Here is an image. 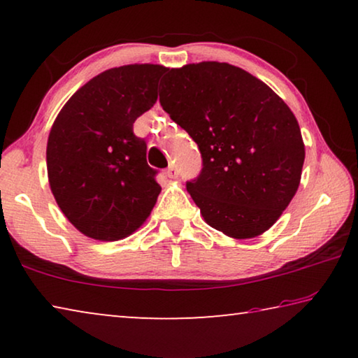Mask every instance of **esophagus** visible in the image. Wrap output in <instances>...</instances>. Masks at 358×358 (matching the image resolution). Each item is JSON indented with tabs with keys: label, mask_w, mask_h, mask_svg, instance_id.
<instances>
[{
	"label": "esophagus",
	"mask_w": 358,
	"mask_h": 358,
	"mask_svg": "<svg viewBox=\"0 0 358 358\" xmlns=\"http://www.w3.org/2000/svg\"><path fill=\"white\" fill-rule=\"evenodd\" d=\"M177 175H178L177 173V169H175L173 166H171V167L167 169V177L169 178H177Z\"/></svg>",
	"instance_id": "34e87169"
}]
</instances>
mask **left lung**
<instances>
[{
    "label": "left lung",
    "mask_w": 358,
    "mask_h": 358,
    "mask_svg": "<svg viewBox=\"0 0 358 358\" xmlns=\"http://www.w3.org/2000/svg\"><path fill=\"white\" fill-rule=\"evenodd\" d=\"M159 102L202 153L186 185L203 221L246 240L280 220L299 189L305 143L299 121L268 85L229 63L169 69Z\"/></svg>",
    "instance_id": "1"
}]
</instances>
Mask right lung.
Here are the masks:
<instances>
[{"instance_id":"obj_1","label":"right lung","mask_w":358,"mask_h":358,"mask_svg":"<svg viewBox=\"0 0 358 358\" xmlns=\"http://www.w3.org/2000/svg\"><path fill=\"white\" fill-rule=\"evenodd\" d=\"M161 64L101 72L71 96L47 141L48 185L59 210L85 237L117 241L147 221L161 186L147 143L132 126L157 99Z\"/></svg>"}]
</instances>
